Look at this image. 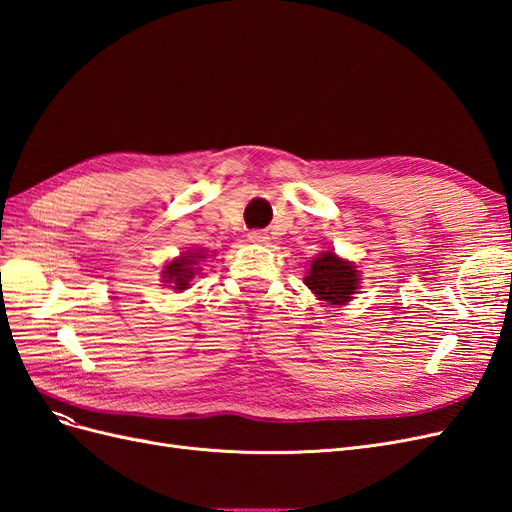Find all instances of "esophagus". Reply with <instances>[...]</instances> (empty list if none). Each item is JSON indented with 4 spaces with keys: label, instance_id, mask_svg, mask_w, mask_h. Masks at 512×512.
Wrapping results in <instances>:
<instances>
[{
    "label": "esophagus",
    "instance_id": "esophagus-1",
    "mask_svg": "<svg viewBox=\"0 0 512 512\" xmlns=\"http://www.w3.org/2000/svg\"><path fill=\"white\" fill-rule=\"evenodd\" d=\"M247 241H250V243H267L269 235L265 230H250V232H247Z\"/></svg>",
    "mask_w": 512,
    "mask_h": 512
}]
</instances>
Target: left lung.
<instances>
[{"mask_svg":"<svg viewBox=\"0 0 512 512\" xmlns=\"http://www.w3.org/2000/svg\"><path fill=\"white\" fill-rule=\"evenodd\" d=\"M305 286L322 301L342 305L350 301L356 292L359 273L354 271V265H350V262L337 258L333 252H324L312 262V269L305 277Z\"/></svg>","mask_w":512,"mask_h":512,"instance_id":"obj_1","label":"left lung"}]
</instances>
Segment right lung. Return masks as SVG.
I'll return each instance as SVG.
<instances>
[{"label":"right lung","instance_id":"add662e5","mask_svg":"<svg viewBox=\"0 0 512 512\" xmlns=\"http://www.w3.org/2000/svg\"><path fill=\"white\" fill-rule=\"evenodd\" d=\"M200 258H205V256H203V250L196 252V254H188V256L183 254L179 260L170 262V265H168L166 271H164V282H166V284H173L170 288L185 290V288L190 286L192 277L196 275L194 265H196V260H200Z\"/></svg>","mask_w":512,"mask_h":512}]
</instances>
